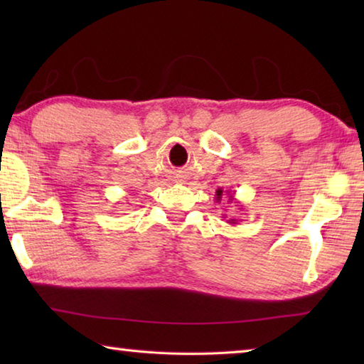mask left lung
<instances>
[{
	"instance_id": "obj_1",
	"label": "left lung",
	"mask_w": 364,
	"mask_h": 364,
	"mask_svg": "<svg viewBox=\"0 0 364 364\" xmlns=\"http://www.w3.org/2000/svg\"><path fill=\"white\" fill-rule=\"evenodd\" d=\"M226 194H228V197H230V199H228V202H232L234 200V194H231V191H226ZM221 196H223V189H217V193H215V199H217V202H220L221 200ZM228 223H231V225H236L237 223V220H234V218H231V220H228Z\"/></svg>"
}]
</instances>
